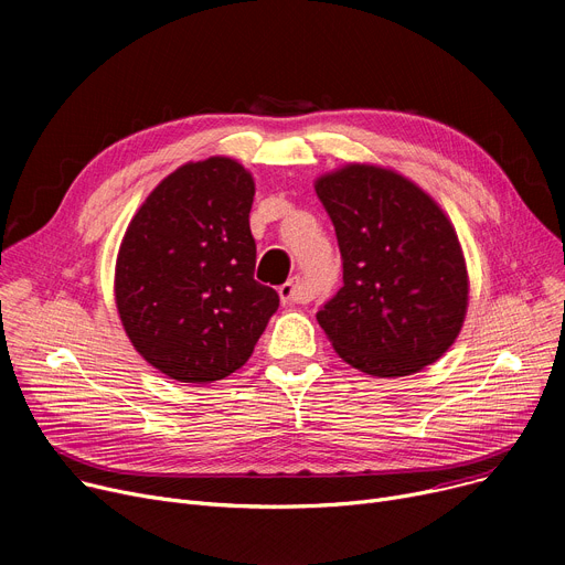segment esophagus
Listing matches in <instances>:
<instances>
[{
  "label": "esophagus",
  "instance_id": "esophagus-1",
  "mask_svg": "<svg viewBox=\"0 0 565 565\" xmlns=\"http://www.w3.org/2000/svg\"><path fill=\"white\" fill-rule=\"evenodd\" d=\"M279 298L284 305H305L309 298L302 288L300 277H290L286 284L279 286Z\"/></svg>",
  "mask_w": 565,
  "mask_h": 565
}]
</instances>
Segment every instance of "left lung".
Segmentation results:
<instances>
[{
  "label": "left lung",
  "instance_id": "left-lung-1",
  "mask_svg": "<svg viewBox=\"0 0 565 565\" xmlns=\"http://www.w3.org/2000/svg\"><path fill=\"white\" fill-rule=\"evenodd\" d=\"M343 263V286L316 318L341 358L396 377L437 362L467 311L458 235L439 205L407 178L366 164L322 175Z\"/></svg>",
  "mask_w": 565,
  "mask_h": 565
}]
</instances>
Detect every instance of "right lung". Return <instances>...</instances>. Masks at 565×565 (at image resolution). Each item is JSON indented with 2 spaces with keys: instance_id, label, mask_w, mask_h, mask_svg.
Masks as SVG:
<instances>
[{
  "instance_id": "1",
  "label": "right lung",
  "mask_w": 565,
  "mask_h": 565,
  "mask_svg": "<svg viewBox=\"0 0 565 565\" xmlns=\"http://www.w3.org/2000/svg\"><path fill=\"white\" fill-rule=\"evenodd\" d=\"M254 181L228 158L175 169L130 222L116 260V307L141 358L181 382L241 369L279 307L254 279Z\"/></svg>"
}]
</instances>
